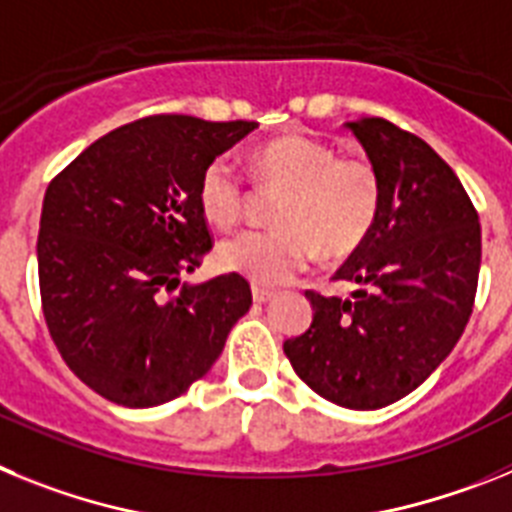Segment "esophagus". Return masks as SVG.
Segmentation results:
<instances>
[{
  "instance_id": "esophagus-1",
  "label": "esophagus",
  "mask_w": 512,
  "mask_h": 512,
  "mask_svg": "<svg viewBox=\"0 0 512 512\" xmlns=\"http://www.w3.org/2000/svg\"><path fill=\"white\" fill-rule=\"evenodd\" d=\"M252 299H255L257 304H265V301L273 299V291H268V288H260V286H252Z\"/></svg>"
}]
</instances>
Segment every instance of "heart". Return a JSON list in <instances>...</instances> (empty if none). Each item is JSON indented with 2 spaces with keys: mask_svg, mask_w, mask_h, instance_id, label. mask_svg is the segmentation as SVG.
Masks as SVG:
<instances>
[{
  "mask_svg": "<svg viewBox=\"0 0 512 512\" xmlns=\"http://www.w3.org/2000/svg\"><path fill=\"white\" fill-rule=\"evenodd\" d=\"M265 188L283 190L275 229H244L219 247L221 268L262 286H278L309 268L319 252L345 257L371 237L384 182L366 154H337L332 144L288 133L252 154ZM198 206L213 226L237 224L247 206L242 172L226 154L211 159L198 180Z\"/></svg>",
  "mask_w": 512,
  "mask_h": 512,
  "instance_id": "obj_1",
  "label": "heart"
}]
</instances>
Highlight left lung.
<instances>
[{"label":"left lung","mask_w":512,"mask_h":512,"mask_svg":"<svg viewBox=\"0 0 512 512\" xmlns=\"http://www.w3.org/2000/svg\"><path fill=\"white\" fill-rule=\"evenodd\" d=\"M381 172L371 237L335 273L350 299L306 291L309 330L283 342L299 379L348 410L415 391L459 342L477 296L482 229L456 172L420 136L384 121L348 123Z\"/></svg>","instance_id":"8db88e82"}]
</instances>
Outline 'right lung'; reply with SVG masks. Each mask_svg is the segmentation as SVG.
<instances>
[{
    "mask_svg": "<svg viewBox=\"0 0 512 512\" xmlns=\"http://www.w3.org/2000/svg\"><path fill=\"white\" fill-rule=\"evenodd\" d=\"M255 126L149 115L105 133L48 185L43 317L66 366L100 397L136 410L180 397L250 311L237 273L174 291L213 247L198 206L203 167Z\"/></svg>",
    "mask_w": 512,
    "mask_h": 512,
    "instance_id": "1",
    "label": "right lung"
}]
</instances>
